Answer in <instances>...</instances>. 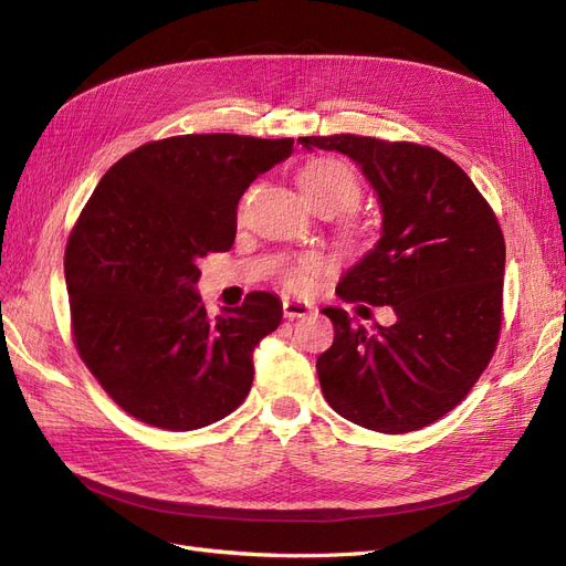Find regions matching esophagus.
Returning <instances> with one entry per match:
<instances>
[{"mask_svg": "<svg viewBox=\"0 0 566 566\" xmlns=\"http://www.w3.org/2000/svg\"><path fill=\"white\" fill-rule=\"evenodd\" d=\"M314 312V306L310 304V302H302V300H290V297H285L283 300V314H285V318H304V316H310Z\"/></svg>", "mask_w": 566, "mask_h": 566, "instance_id": "34e87169", "label": "esophagus"}]
</instances>
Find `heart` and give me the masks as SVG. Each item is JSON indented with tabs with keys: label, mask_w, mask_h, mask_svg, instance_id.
<instances>
[{
	"label": "heart",
	"mask_w": 566,
	"mask_h": 566,
	"mask_svg": "<svg viewBox=\"0 0 566 566\" xmlns=\"http://www.w3.org/2000/svg\"><path fill=\"white\" fill-rule=\"evenodd\" d=\"M297 186L306 205L321 214L347 210L361 196V186H358L352 169L335 158H316L310 165H304L297 175ZM321 269L323 262L318 256H310V260H304L287 273V285L304 287Z\"/></svg>",
	"instance_id": "b5f03b06"
}]
</instances>
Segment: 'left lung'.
<instances>
[{
    "label": "left lung",
    "instance_id": "left-lung-1",
    "mask_svg": "<svg viewBox=\"0 0 566 566\" xmlns=\"http://www.w3.org/2000/svg\"><path fill=\"white\" fill-rule=\"evenodd\" d=\"M337 150L378 196V243L342 273L337 295L389 306L364 325L328 306L335 339L316 361L323 397L342 418L385 434L420 430L455 408L491 361L501 333L505 241L489 202L443 153L373 136H302ZM366 310V306H356Z\"/></svg>",
    "mask_w": 566,
    "mask_h": 566
}]
</instances>
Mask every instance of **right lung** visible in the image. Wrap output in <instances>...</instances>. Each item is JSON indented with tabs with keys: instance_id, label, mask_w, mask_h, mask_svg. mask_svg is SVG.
<instances>
[{
	"instance_id": "obj_1",
	"label": "right lung",
	"mask_w": 566,
	"mask_h": 566,
	"mask_svg": "<svg viewBox=\"0 0 566 566\" xmlns=\"http://www.w3.org/2000/svg\"><path fill=\"white\" fill-rule=\"evenodd\" d=\"M293 139L186 134L117 160L65 248L75 345L113 401L153 427L188 432L248 397L260 342L283 304L250 293L210 316L198 262L235 241L238 200L293 153Z\"/></svg>"
}]
</instances>
